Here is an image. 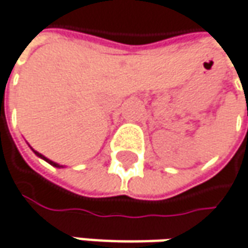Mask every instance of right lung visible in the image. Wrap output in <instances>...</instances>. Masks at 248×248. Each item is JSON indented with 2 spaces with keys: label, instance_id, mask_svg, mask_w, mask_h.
I'll list each match as a JSON object with an SVG mask.
<instances>
[{
  "label": "right lung",
  "instance_id": "right-lung-1",
  "mask_svg": "<svg viewBox=\"0 0 248 248\" xmlns=\"http://www.w3.org/2000/svg\"><path fill=\"white\" fill-rule=\"evenodd\" d=\"M30 148H31V147H30ZM31 151H33V153H34V154H36V155H37L38 158H41V159H44V161H47V162H48L49 165H52V167H55V168H63V167H62V165H60V164H57V162H54V161H51V159H48V158H46V156L43 155V154H40V153H37L36 150H33V148H31Z\"/></svg>",
  "mask_w": 248,
  "mask_h": 248
}]
</instances>
